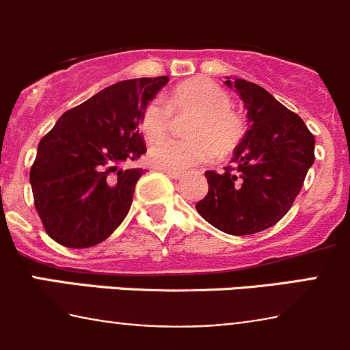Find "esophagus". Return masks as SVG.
Instances as JSON below:
<instances>
[{"instance_id":"esophagus-1","label":"esophagus","mask_w":350,"mask_h":350,"mask_svg":"<svg viewBox=\"0 0 350 350\" xmlns=\"http://www.w3.org/2000/svg\"><path fill=\"white\" fill-rule=\"evenodd\" d=\"M164 172H165V174H167L171 179H176V181L183 178V172H178V171H164Z\"/></svg>"}]
</instances>
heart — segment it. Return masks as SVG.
<instances>
[{
    "label": "heart",
    "instance_id": "heart-1",
    "mask_svg": "<svg viewBox=\"0 0 350 350\" xmlns=\"http://www.w3.org/2000/svg\"><path fill=\"white\" fill-rule=\"evenodd\" d=\"M167 106L159 100L146 105L140 115V130L150 142L162 139L171 123V111L193 113L188 140H161L150 147L149 161L167 171H186L211 161L215 154L228 152L241 140L243 126L232 111L230 94L204 77H193L176 86L167 96Z\"/></svg>",
    "mask_w": 350,
    "mask_h": 350
}]
</instances>
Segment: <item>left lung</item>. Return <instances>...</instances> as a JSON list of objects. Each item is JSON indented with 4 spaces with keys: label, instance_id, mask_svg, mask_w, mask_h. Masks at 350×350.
<instances>
[{
    "label": "left lung",
    "instance_id": "left-lung-1",
    "mask_svg": "<svg viewBox=\"0 0 350 350\" xmlns=\"http://www.w3.org/2000/svg\"><path fill=\"white\" fill-rule=\"evenodd\" d=\"M225 84L243 101L249 129L224 172H204L208 195L196 210L225 234L250 235L288 213L315 161V137L259 84L239 77Z\"/></svg>",
    "mask_w": 350,
    "mask_h": 350
}]
</instances>
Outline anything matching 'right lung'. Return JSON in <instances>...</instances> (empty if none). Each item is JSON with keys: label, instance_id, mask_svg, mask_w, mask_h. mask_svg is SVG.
Returning <instances> with one entry per match:
<instances>
[{"label": "right lung", "instance_id": "add662e5", "mask_svg": "<svg viewBox=\"0 0 350 350\" xmlns=\"http://www.w3.org/2000/svg\"><path fill=\"white\" fill-rule=\"evenodd\" d=\"M167 76L126 79L66 111L40 140L30 185L45 232L70 249L108 239L132 206L146 154L140 115Z\"/></svg>", "mask_w": 350, "mask_h": 350}]
</instances>
